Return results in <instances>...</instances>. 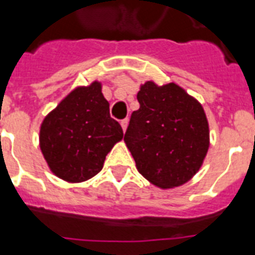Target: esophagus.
<instances>
[{
	"mask_svg": "<svg viewBox=\"0 0 255 255\" xmlns=\"http://www.w3.org/2000/svg\"><path fill=\"white\" fill-rule=\"evenodd\" d=\"M121 126H122V128H123V131L126 132V129H127V126H128V119H123V121H121Z\"/></svg>",
	"mask_w": 255,
	"mask_h": 255,
	"instance_id": "esophagus-1",
	"label": "esophagus"
}]
</instances>
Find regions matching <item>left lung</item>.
<instances>
[{
  "label": "left lung",
  "instance_id": "8db88e82",
  "mask_svg": "<svg viewBox=\"0 0 255 255\" xmlns=\"http://www.w3.org/2000/svg\"><path fill=\"white\" fill-rule=\"evenodd\" d=\"M124 142L138 173L157 187H179L202 167L210 126L202 103L179 85L146 81L137 93Z\"/></svg>",
  "mask_w": 255,
  "mask_h": 255
}]
</instances>
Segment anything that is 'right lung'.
<instances>
[{
    "label": "right lung",
    "instance_id": "obj_1",
    "mask_svg": "<svg viewBox=\"0 0 255 255\" xmlns=\"http://www.w3.org/2000/svg\"><path fill=\"white\" fill-rule=\"evenodd\" d=\"M123 138L121 124L110 117L102 84L77 86L40 124L39 146L49 170L69 183H81L102 170L114 145Z\"/></svg>",
    "mask_w": 255,
    "mask_h": 255
}]
</instances>
